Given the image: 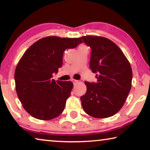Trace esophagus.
Instances as JSON below:
<instances>
[{"label": "esophagus", "mask_w": 150, "mask_h": 150, "mask_svg": "<svg viewBox=\"0 0 150 150\" xmlns=\"http://www.w3.org/2000/svg\"><path fill=\"white\" fill-rule=\"evenodd\" d=\"M72 81H73V84H76V83H78V81L77 80H75V79H73Z\"/></svg>", "instance_id": "esophagus-1"}]
</instances>
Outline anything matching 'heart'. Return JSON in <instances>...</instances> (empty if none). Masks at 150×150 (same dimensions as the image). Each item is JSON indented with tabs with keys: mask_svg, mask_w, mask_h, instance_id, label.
Returning <instances> with one entry per match:
<instances>
[{
	"mask_svg": "<svg viewBox=\"0 0 150 150\" xmlns=\"http://www.w3.org/2000/svg\"><path fill=\"white\" fill-rule=\"evenodd\" d=\"M85 47V46H84V45H81L80 46V47Z\"/></svg>",
	"mask_w": 150,
	"mask_h": 150,
	"instance_id": "heart-1",
	"label": "heart"
}]
</instances>
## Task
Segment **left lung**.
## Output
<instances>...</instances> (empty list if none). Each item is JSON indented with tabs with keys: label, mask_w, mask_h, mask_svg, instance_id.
Wrapping results in <instances>:
<instances>
[{
	"label": "left lung",
	"mask_w": 150,
	"mask_h": 150,
	"mask_svg": "<svg viewBox=\"0 0 150 150\" xmlns=\"http://www.w3.org/2000/svg\"><path fill=\"white\" fill-rule=\"evenodd\" d=\"M81 39L91 49L90 69L96 83L85 82L87 92L81 96L84 111L93 117L115 115L122 107L130 93L132 71L122 50L111 40L86 35Z\"/></svg>",
	"instance_id": "8db88e82"
}]
</instances>
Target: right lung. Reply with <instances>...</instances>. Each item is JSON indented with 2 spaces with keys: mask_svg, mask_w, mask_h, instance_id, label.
Wrapping results in <instances>:
<instances>
[{
  "mask_svg": "<svg viewBox=\"0 0 150 150\" xmlns=\"http://www.w3.org/2000/svg\"><path fill=\"white\" fill-rule=\"evenodd\" d=\"M81 43V38L48 36L35 42L22 55L15 70L16 91L25 110L33 117L48 120L62 113L73 83L55 81L53 73L62 67L64 51Z\"/></svg>",
  "mask_w": 150,
  "mask_h": 150,
  "instance_id": "obj_1",
  "label": "right lung"
}]
</instances>
